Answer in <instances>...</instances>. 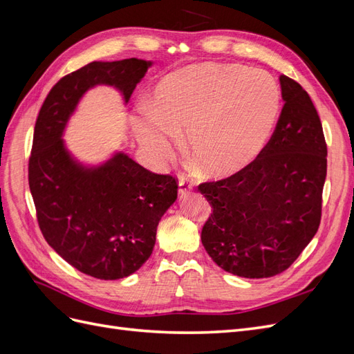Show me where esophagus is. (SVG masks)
<instances>
[{"instance_id":"obj_1","label":"esophagus","mask_w":354,"mask_h":354,"mask_svg":"<svg viewBox=\"0 0 354 354\" xmlns=\"http://www.w3.org/2000/svg\"><path fill=\"white\" fill-rule=\"evenodd\" d=\"M192 186H194V185H192V181L186 176H180V178H178V194H180V196H185V195L190 194Z\"/></svg>"}]
</instances>
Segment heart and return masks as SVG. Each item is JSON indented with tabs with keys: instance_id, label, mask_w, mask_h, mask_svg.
I'll use <instances>...</instances> for the list:
<instances>
[{
	"instance_id": "heart-1",
	"label": "heart",
	"mask_w": 354,
	"mask_h": 354,
	"mask_svg": "<svg viewBox=\"0 0 354 354\" xmlns=\"http://www.w3.org/2000/svg\"><path fill=\"white\" fill-rule=\"evenodd\" d=\"M279 87L269 73L236 65L190 66L167 75L136 124L137 142L156 164L174 155L186 131L203 173L226 177L250 165L273 133Z\"/></svg>"
}]
</instances>
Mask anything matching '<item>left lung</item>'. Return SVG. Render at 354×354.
Segmentation results:
<instances>
[{
  "mask_svg": "<svg viewBox=\"0 0 354 354\" xmlns=\"http://www.w3.org/2000/svg\"><path fill=\"white\" fill-rule=\"evenodd\" d=\"M283 108L272 138L250 165L199 185L212 214L203 248L232 274L261 279L282 273L313 239L322 214L326 143L307 91L279 77Z\"/></svg>",
  "mask_w": 354,
  "mask_h": 354,
  "instance_id": "left-lung-1",
  "label": "left lung"
}]
</instances>
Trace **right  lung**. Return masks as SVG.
Listing matches in <instances>:
<instances>
[{"label":"right lung","instance_id":"obj_1","mask_svg":"<svg viewBox=\"0 0 354 354\" xmlns=\"http://www.w3.org/2000/svg\"><path fill=\"white\" fill-rule=\"evenodd\" d=\"M151 60L91 62L63 77L41 106L29 159V189L48 245L75 269L103 281L122 279L151 257L156 229L177 199V181L155 174L124 152L85 165L63 134L88 90L108 85L130 100Z\"/></svg>","mask_w":354,"mask_h":354}]
</instances>
